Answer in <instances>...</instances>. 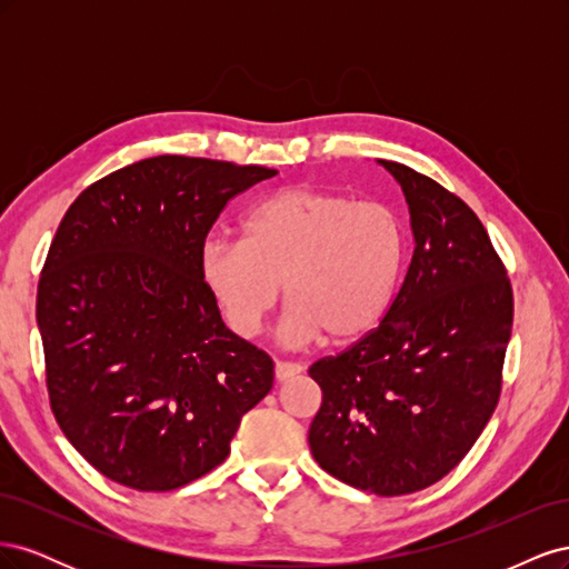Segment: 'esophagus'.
<instances>
[{
	"mask_svg": "<svg viewBox=\"0 0 569 569\" xmlns=\"http://www.w3.org/2000/svg\"><path fill=\"white\" fill-rule=\"evenodd\" d=\"M301 370L303 368L299 363H284V360H278V363H274V380L287 382L291 377H297Z\"/></svg>",
	"mask_w": 569,
	"mask_h": 569,
	"instance_id": "1",
	"label": "esophagus"
}]
</instances>
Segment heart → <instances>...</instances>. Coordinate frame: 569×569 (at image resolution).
Instances as JSON below:
<instances>
[{
	"mask_svg": "<svg viewBox=\"0 0 569 569\" xmlns=\"http://www.w3.org/2000/svg\"><path fill=\"white\" fill-rule=\"evenodd\" d=\"M403 253V226L387 206L287 187L244 216L242 242L206 239L199 278L237 337L258 335L282 287L291 343L351 347L385 320Z\"/></svg>",
	"mask_w": 569,
	"mask_h": 569,
	"instance_id": "1",
	"label": "heart"
}]
</instances>
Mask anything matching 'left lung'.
<instances>
[{
	"mask_svg": "<svg viewBox=\"0 0 569 569\" xmlns=\"http://www.w3.org/2000/svg\"><path fill=\"white\" fill-rule=\"evenodd\" d=\"M380 163L403 189L416 249L380 327L308 370L322 389L308 443L343 485L403 496L449 475L496 410L512 289L468 203Z\"/></svg>",
	"mask_w": 569,
	"mask_h": 569,
	"instance_id": "obj_1",
	"label": "left lung"
}]
</instances>
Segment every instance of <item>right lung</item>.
Listing matches in <instances>:
<instances>
[{
    "label": "right lung",
    "mask_w": 569,
    "mask_h": 569,
    "mask_svg": "<svg viewBox=\"0 0 569 569\" xmlns=\"http://www.w3.org/2000/svg\"><path fill=\"white\" fill-rule=\"evenodd\" d=\"M263 166L153 157L71 203L38 284L51 412L94 470L173 491L228 458L272 360L222 322L199 249Z\"/></svg>",
    "instance_id": "1"
}]
</instances>
